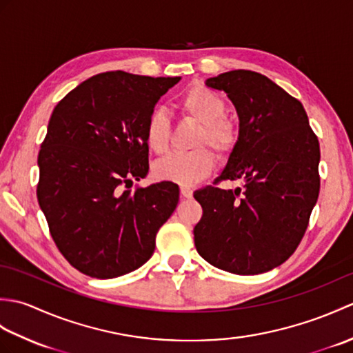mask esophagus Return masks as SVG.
Here are the masks:
<instances>
[{"label": "esophagus", "mask_w": 353, "mask_h": 353, "mask_svg": "<svg viewBox=\"0 0 353 353\" xmlns=\"http://www.w3.org/2000/svg\"><path fill=\"white\" fill-rule=\"evenodd\" d=\"M181 196L183 199H191L192 197V190L190 186H181Z\"/></svg>", "instance_id": "1"}]
</instances>
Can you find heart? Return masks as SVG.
Returning <instances> with one entry per match:
<instances>
[{
  "label": "heart",
  "instance_id": "b5f03b06",
  "mask_svg": "<svg viewBox=\"0 0 353 353\" xmlns=\"http://www.w3.org/2000/svg\"><path fill=\"white\" fill-rule=\"evenodd\" d=\"M183 117L200 124L194 145H211L221 156L229 154L238 141L234 121L224 117L226 103L221 97L203 85H192L179 100ZM170 119L162 109H154L144 125L147 147L156 154H163L170 145ZM215 167L211 150L197 148L188 153H172L154 165V176L161 181L179 185H192L206 177Z\"/></svg>",
  "mask_w": 353,
  "mask_h": 353
}]
</instances>
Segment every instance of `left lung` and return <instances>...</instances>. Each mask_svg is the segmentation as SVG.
<instances>
[{"label":"left lung","instance_id":"left-lung-1","mask_svg":"<svg viewBox=\"0 0 353 353\" xmlns=\"http://www.w3.org/2000/svg\"><path fill=\"white\" fill-rule=\"evenodd\" d=\"M228 94L238 141L215 186L194 192L203 208L194 228L199 254L235 274H259L287 261L308 228L320 191L319 139L302 103L259 72L235 70L205 81Z\"/></svg>","mask_w":353,"mask_h":353}]
</instances>
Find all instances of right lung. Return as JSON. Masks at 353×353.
<instances>
[{"instance_id": "obj_1", "label": "right lung", "mask_w": 353, "mask_h": 353, "mask_svg": "<svg viewBox=\"0 0 353 353\" xmlns=\"http://www.w3.org/2000/svg\"><path fill=\"white\" fill-rule=\"evenodd\" d=\"M181 77L97 74L57 103L37 167V201L57 249L72 267L112 279L144 265L174 212L179 186L138 190L148 174L144 125Z\"/></svg>"}]
</instances>
